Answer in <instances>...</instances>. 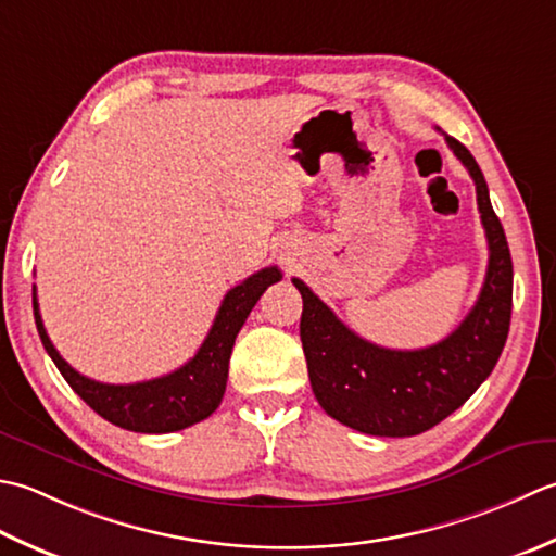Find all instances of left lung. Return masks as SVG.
Masks as SVG:
<instances>
[{"instance_id":"1","label":"left lung","mask_w":556,"mask_h":556,"mask_svg":"<svg viewBox=\"0 0 556 556\" xmlns=\"http://www.w3.org/2000/svg\"><path fill=\"white\" fill-rule=\"evenodd\" d=\"M446 143L472 177L490 247L480 298L456 331L420 350L374 345L292 278L302 294L300 338L316 401L333 420L371 437H415L446 420L490 377L511 324L514 264L490 189L466 146L453 136Z\"/></svg>"}]
</instances>
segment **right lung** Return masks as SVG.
Instances as JSON below:
<instances>
[{
    "instance_id": "right-lung-1",
    "label": "right lung",
    "mask_w": 556,
    "mask_h": 556,
    "mask_svg": "<svg viewBox=\"0 0 556 556\" xmlns=\"http://www.w3.org/2000/svg\"><path fill=\"white\" fill-rule=\"evenodd\" d=\"M280 278L282 274L278 266H268L242 280L240 286H235L223 298L206 341L201 343L197 355L165 377L139 383H103L78 374L56 353L48 331H45L36 288H33V314H36V326L45 350L86 405L93 407L108 422L129 429V432L167 434L206 420L215 413V407L223 401L225 383H228L235 338L258 298Z\"/></svg>"
}]
</instances>
